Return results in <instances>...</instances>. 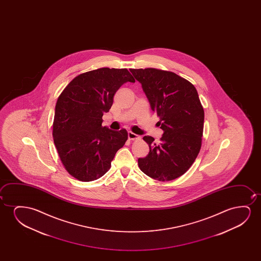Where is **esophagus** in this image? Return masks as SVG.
I'll use <instances>...</instances> for the list:
<instances>
[{
    "label": "esophagus",
    "mask_w": 261,
    "mask_h": 261,
    "mask_svg": "<svg viewBox=\"0 0 261 261\" xmlns=\"http://www.w3.org/2000/svg\"><path fill=\"white\" fill-rule=\"evenodd\" d=\"M128 139L135 141V140L140 139V137L137 135H136V134H134V133L128 132Z\"/></svg>",
    "instance_id": "obj_1"
}]
</instances>
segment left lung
Instances as JSON below:
<instances>
[{"label": "left lung", "instance_id": "left-lung-1", "mask_svg": "<svg viewBox=\"0 0 261 261\" xmlns=\"http://www.w3.org/2000/svg\"><path fill=\"white\" fill-rule=\"evenodd\" d=\"M130 71L142 84L164 131L159 144L151 136L143 137L150 152L138 159V166L151 178L172 181L191 168L201 147L204 110L196 88L171 71L153 68H130Z\"/></svg>", "mask_w": 261, "mask_h": 261}]
</instances>
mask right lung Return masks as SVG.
<instances>
[{
    "mask_svg": "<svg viewBox=\"0 0 261 261\" xmlns=\"http://www.w3.org/2000/svg\"><path fill=\"white\" fill-rule=\"evenodd\" d=\"M126 82H136L126 68H98L75 76L58 98L54 144L65 169L79 181L105 175L127 140L125 129L112 131L101 125L115 93Z\"/></svg>",
    "mask_w": 261,
    "mask_h": 261,
    "instance_id": "add662e5",
    "label": "right lung"
}]
</instances>
